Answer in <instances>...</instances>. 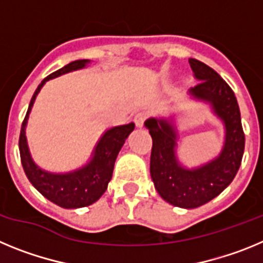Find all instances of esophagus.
Returning a JSON list of instances; mask_svg holds the SVG:
<instances>
[{"label":"esophagus","instance_id":"obj_1","mask_svg":"<svg viewBox=\"0 0 263 263\" xmlns=\"http://www.w3.org/2000/svg\"><path fill=\"white\" fill-rule=\"evenodd\" d=\"M146 118H147V115H146L145 111H138V113H136V116H134V122H136V125L138 127H142Z\"/></svg>","mask_w":263,"mask_h":263}]
</instances>
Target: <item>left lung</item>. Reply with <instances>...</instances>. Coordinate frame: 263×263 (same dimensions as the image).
Here are the masks:
<instances>
[{"label": "left lung", "mask_w": 263, "mask_h": 263, "mask_svg": "<svg viewBox=\"0 0 263 263\" xmlns=\"http://www.w3.org/2000/svg\"><path fill=\"white\" fill-rule=\"evenodd\" d=\"M199 84L188 90L190 97L211 106L225 129L224 145L216 158L197 167L183 166L179 160L175 118L152 117L145 126L153 138L150 174L155 190L167 203L191 210L221 194L236 176L245 147L240 108L236 96L215 69L196 59H188Z\"/></svg>", "instance_id": "8db88e82"}]
</instances>
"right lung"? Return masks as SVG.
Returning a JSON list of instances; mask_svg holds the SVG:
<instances>
[{"label":"right lung","mask_w":263,"mask_h":263,"mask_svg":"<svg viewBox=\"0 0 263 263\" xmlns=\"http://www.w3.org/2000/svg\"><path fill=\"white\" fill-rule=\"evenodd\" d=\"M89 63L90 60L88 59L75 60L43 79L32 95L26 117L23 120L22 127H21L20 154L27 179L46 199L67 210L88 206L103 196L108 188V183L110 182L116 158L129 134L133 132L136 126L133 122H130V124L110 127L106 130L95 146L90 159L84 166L73 171L50 173L34 162L30 154L29 145H27L26 125L34 101L41 92L42 87L51 79L84 68Z\"/></svg>","instance_id":"obj_1"}]
</instances>
